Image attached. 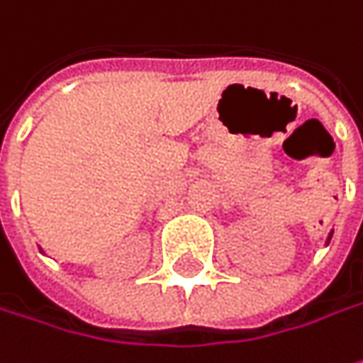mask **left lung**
<instances>
[{
	"mask_svg": "<svg viewBox=\"0 0 363 363\" xmlns=\"http://www.w3.org/2000/svg\"><path fill=\"white\" fill-rule=\"evenodd\" d=\"M331 235H333V231H331L330 235H328V245H330V241H331Z\"/></svg>",
	"mask_w": 363,
	"mask_h": 363,
	"instance_id": "left-lung-1",
	"label": "left lung"
}]
</instances>
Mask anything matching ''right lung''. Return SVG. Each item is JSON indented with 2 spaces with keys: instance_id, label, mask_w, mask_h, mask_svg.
Returning a JSON list of instances; mask_svg holds the SVG:
<instances>
[{
  "instance_id": "obj_1",
  "label": "right lung",
  "mask_w": 363,
  "mask_h": 363,
  "mask_svg": "<svg viewBox=\"0 0 363 363\" xmlns=\"http://www.w3.org/2000/svg\"><path fill=\"white\" fill-rule=\"evenodd\" d=\"M40 251H42V249H40Z\"/></svg>"
}]
</instances>
